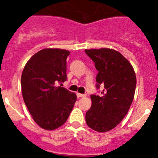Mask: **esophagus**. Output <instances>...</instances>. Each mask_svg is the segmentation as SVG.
Listing matches in <instances>:
<instances>
[{"instance_id":"1","label":"esophagus","mask_w":158,"mask_h":158,"mask_svg":"<svg viewBox=\"0 0 158 158\" xmlns=\"http://www.w3.org/2000/svg\"><path fill=\"white\" fill-rule=\"evenodd\" d=\"M77 96L78 98H81V97H85L86 95L85 94H81V93H77Z\"/></svg>"}]
</instances>
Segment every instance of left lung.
<instances>
[{"instance_id":"obj_1","label":"left lung","mask_w":158,"mask_h":158,"mask_svg":"<svg viewBox=\"0 0 158 158\" xmlns=\"http://www.w3.org/2000/svg\"><path fill=\"white\" fill-rule=\"evenodd\" d=\"M98 70L97 88L104 87L100 96L91 95L92 106L85 121L91 129L107 132L126 116L135 96L136 75L131 62L118 51L109 48L85 49Z\"/></svg>"}]
</instances>
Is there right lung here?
I'll return each instance as SVG.
<instances>
[{"label":"right lung","instance_id":"1","mask_svg":"<svg viewBox=\"0 0 158 158\" xmlns=\"http://www.w3.org/2000/svg\"><path fill=\"white\" fill-rule=\"evenodd\" d=\"M69 54L63 49H43L23 68V101L35 122L44 130L53 131L62 126L77 100L76 93L57 86L66 80V59Z\"/></svg>","mask_w":158,"mask_h":158}]
</instances>
